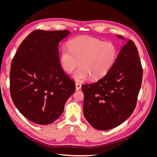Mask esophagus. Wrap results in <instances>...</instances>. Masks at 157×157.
Masks as SVG:
<instances>
[{"label":"esophagus","mask_w":157,"mask_h":157,"mask_svg":"<svg viewBox=\"0 0 157 157\" xmlns=\"http://www.w3.org/2000/svg\"><path fill=\"white\" fill-rule=\"evenodd\" d=\"M75 85H76V90H78L81 88V84L80 83H76Z\"/></svg>","instance_id":"34e87169"}]
</instances>
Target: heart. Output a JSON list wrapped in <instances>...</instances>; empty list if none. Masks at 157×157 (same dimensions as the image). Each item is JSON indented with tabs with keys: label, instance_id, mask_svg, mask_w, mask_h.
<instances>
[{
	"label": "heart",
	"instance_id": "1",
	"mask_svg": "<svg viewBox=\"0 0 157 157\" xmlns=\"http://www.w3.org/2000/svg\"><path fill=\"white\" fill-rule=\"evenodd\" d=\"M118 56L116 45L111 42L90 36L73 38L68 42V48L59 52V62L65 73L70 74L77 67L73 78L82 82L88 77L97 80L104 77L115 64Z\"/></svg>",
	"mask_w": 157,
	"mask_h": 157
}]
</instances>
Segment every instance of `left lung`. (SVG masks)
<instances>
[{"instance_id": "left-lung-1", "label": "left lung", "mask_w": 157, "mask_h": 157, "mask_svg": "<svg viewBox=\"0 0 157 157\" xmlns=\"http://www.w3.org/2000/svg\"><path fill=\"white\" fill-rule=\"evenodd\" d=\"M124 39L123 36L117 35ZM143 69L132 40L121 49L115 64L98 81L84 84V115L94 128L107 130L129 118L136 106Z\"/></svg>"}]
</instances>
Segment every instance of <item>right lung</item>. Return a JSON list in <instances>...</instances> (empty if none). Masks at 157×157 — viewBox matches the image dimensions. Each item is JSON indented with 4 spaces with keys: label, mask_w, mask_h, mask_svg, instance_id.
Listing matches in <instances>:
<instances>
[{
    "label": "right lung",
    "mask_w": 157,
    "mask_h": 157,
    "mask_svg": "<svg viewBox=\"0 0 157 157\" xmlns=\"http://www.w3.org/2000/svg\"><path fill=\"white\" fill-rule=\"evenodd\" d=\"M67 30H35L23 40L13 56L10 90L17 109L38 124L54 122L75 91V84L59 63V42Z\"/></svg>",
    "instance_id": "add662e5"
}]
</instances>
